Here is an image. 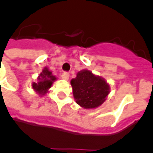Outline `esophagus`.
<instances>
[{
	"label": "esophagus",
	"instance_id": "34e87169",
	"mask_svg": "<svg viewBox=\"0 0 153 153\" xmlns=\"http://www.w3.org/2000/svg\"><path fill=\"white\" fill-rule=\"evenodd\" d=\"M61 78L65 80H68L69 79V78H70V74L68 73H63L62 74V75H61Z\"/></svg>",
	"mask_w": 153,
	"mask_h": 153
}]
</instances>
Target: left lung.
<instances>
[{
  "instance_id": "8db88e82",
  "label": "left lung",
  "mask_w": 153,
  "mask_h": 153,
  "mask_svg": "<svg viewBox=\"0 0 153 153\" xmlns=\"http://www.w3.org/2000/svg\"><path fill=\"white\" fill-rule=\"evenodd\" d=\"M77 104L85 109L97 108L102 104L110 93V85L103 78L83 70L70 81Z\"/></svg>"
}]
</instances>
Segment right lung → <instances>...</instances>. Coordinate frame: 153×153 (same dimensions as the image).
Listing matches in <instances>:
<instances>
[{"instance_id":"add662e5","label":"right lung","mask_w":153,"mask_h":153,"mask_svg":"<svg viewBox=\"0 0 153 153\" xmlns=\"http://www.w3.org/2000/svg\"><path fill=\"white\" fill-rule=\"evenodd\" d=\"M56 80V77L54 76L52 72L50 71L47 67H45L38 75V82L37 83L33 82L32 87L36 93L42 96L48 92V89L51 87L53 82H55Z\"/></svg>"}]
</instances>
